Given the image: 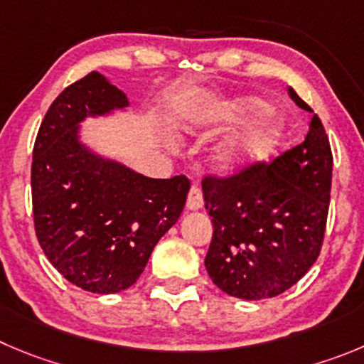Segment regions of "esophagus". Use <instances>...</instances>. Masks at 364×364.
Segmentation results:
<instances>
[{"instance_id": "obj_1", "label": "esophagus", "mask_w": 364, "mask_h": 364, "mask_svg": "<svg viewBox=\"0 0 364 364\" xmlns=\"http://www.w3.org/2000/svg\"><path fill=\"white\" fill-rule=\"evenodd\" d=\"M186 206L188 210H199L203 206V192L201 186L192 185L188 190V198H186Z\"/></svg>"}]
</instances>
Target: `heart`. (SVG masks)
Masks as SVG:
<instances>
[{
    "label": "heart",
    "mask_w": 364,
    "mask_h": 364,
    "mask_svg": "<svg viewBox=\"0 0 364 364\" xmlns=\"http://www.w3.org/2000/svg\"><path fill=\"white\" fill-rule=\"evenodd\" d=\"M262 104L253 98L228 102L220 105L206 117L208 122H233L242 120L250 114L260 111ZM280 125L271 118H260L244 131L232 134L217 147L215 158L226 171H242L259 163L273 152L280 140Z\"/></svg>",
    "instance_id": "b5f03b06"
}]
</instances>
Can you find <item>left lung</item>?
Instances as JSON below:
<instances>
[{"label":"left lung","instance_id":"8db88e82","mask_svg":"<svg viewBox=\"0 0 364 364\" xmlns=\"http://www.w3.org/2000/svg\"><path fill=\"white\" fill-rule=\"evenodd\" d=\"M298 107L312 111L289 87ZM332 151L314 114L301 144L271 163L203 178L213 235L205 266L213 284L242 300L293 287L320 257L332 183Z\"/></svg>","mask_w":364,"mask_h":364}]
</instances>
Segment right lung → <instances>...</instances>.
<instances>
[{
  "label": "right lung",
  "mask_w": 364,
  "mask_h": 364,
  "mask_svg": "<svg viewBox=\"0 0 364 364\" xmlns=\"http://www.w3.org/2000/svg\"><path fill=\"white\" fill-rule=\"evenodd\" d=\"M127 105L97 71L70 84L41 122L33 144L32 210L46 259L84 291L111 294L144 273L158 240L183 212L190 179H152L87 152L79 122Z\"/></svg>",
  "instance_id": "obj_1"
}]
</instances>
